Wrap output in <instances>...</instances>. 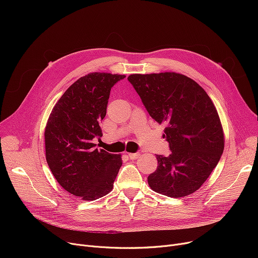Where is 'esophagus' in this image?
<instances>
[{"instance_id": "1", "label": "esophagus", "mask_w": 258, "mask_h": 258, "mask_svg": "<svg viewBox=\"0 0 258 258\" xmlns=\"http://www.w3.org/2000/svg\"><path fill=\"white\" fill-rule=\"evenodd\" d=\"M127 156L131 160H136V159L139 158L140 154L139 153H130V154H127Z\"/></svg>"}]
</instances>
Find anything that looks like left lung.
I'll list each match as a JSON object with an SVG mask.
<instances>
[{
    "mask_svg": "<svg viewBox=\"0 0 258 258\" xmlns=\"http://www.w3.org/2000/svg\"><path fill=\"white\" fill-rule=\"evenodd\" d=\"M150 116L166 127L169 156L157 155L148 175L151 188L170 198L194 194L218 165L224 134L218 111L195 80L178 73L133 74L127 77Z\"/></svg>",
    "mask_w": 258,
    "mask_h": 258,
    "instance_id": "left-lung-1",
    "label": "left lung"
}]
</instances>
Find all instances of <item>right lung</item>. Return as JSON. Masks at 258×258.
I'll list each match as a JSON object with an SVG mask.
<instances>
[{"instance_id": "obj_1", "label": "right lung", "mask_w": 258, "mask_h": 258, "mask_svg": "<svg viewBox=\"0 0 258 258\" xmlns=\"http://www.w3.org/2000/svg\"><path fill=\"white\" fill-rule=\"evenodd\" d=\"M124 78L97 72L80 77L63 93L47 122L49 168L63 189L86 201L110 192L122 165L120 155L95 148L93 139L102 137L99 123L111 89Z\"/></svg>"}]
</instances>
